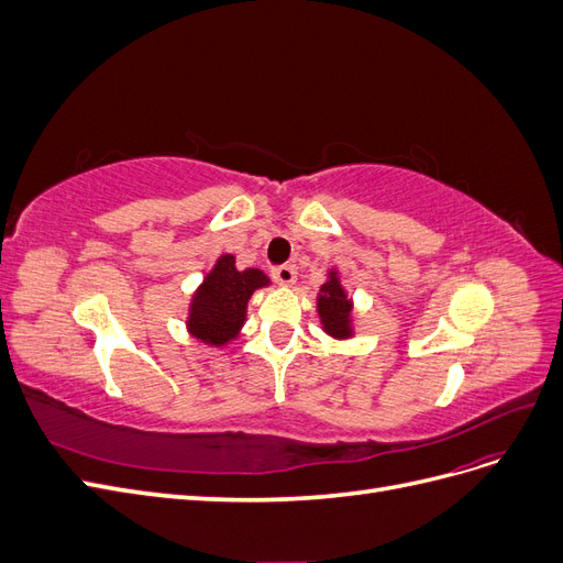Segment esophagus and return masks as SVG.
I'll return each mask as SVG.
<instances>
[{"label":"esophagus","instance_id":"1","mask_svg":"<svg viewBox=\"0 0 563 563\" xmlns=\"http://www.w3.org/2000/svg\"><path fill=\"white\" fill-rule=\"evenodd\" d=\"M272 277L282 286H291L296 282V267L294 265H279L272 269Z\"/></svg>","mask_w":563,"mask_h":563}]
</instances>
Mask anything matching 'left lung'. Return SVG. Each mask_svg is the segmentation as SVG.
Returning <instances> with one entry per match:
<instances>
[{"mask_svg":"<svg viewBox=\"0 0 563 563\" xmlns=\"http://www.w3.org/2000/svg\"><path fill=\"white\" fill-rule=\"evenodd\" d=\"M317 312L321 319V329L335 340L352 338V298L340 284L338 269L329 272L327 284H321L317 296Z\"/></svg>","mask_w":563,"mask_h":563,"instance_id":"obj_1","label":"left lung"}]
</instances>
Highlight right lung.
Wrapping results in <instances>:
<instances>
[{"instance_id":"1","label":"right lung","mask_w":563,"mask_h":563,"mask_svg":"<svg viewBox=\"0 0 563 563\" xmlns=\"http://www.w3.org/2000/svg\"><path fill=\"white\" fill-rule=\"evenodd\" d=\"M263 286H269L263 269H236L234 255L223 253L192 296L187 331L213 347L232 343L244 327L253 291Z\"/></svg>"}]
</instances>
